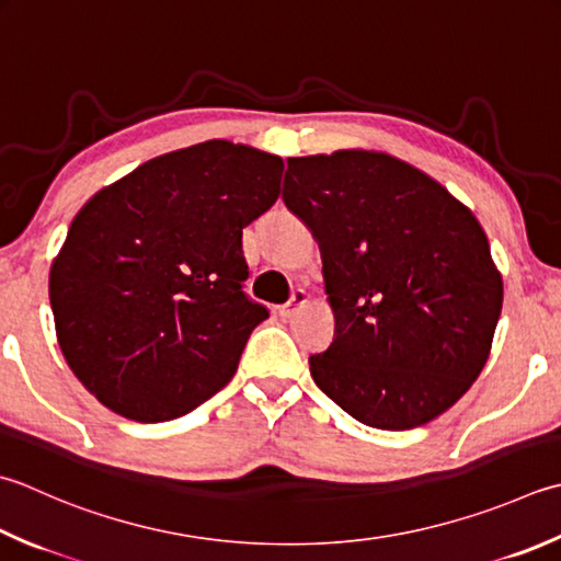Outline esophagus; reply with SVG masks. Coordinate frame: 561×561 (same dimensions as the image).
I'll use <instances>...</instances> for the list:
<instances>
[{
	"label": "esophagus",
	"instance_id": "obj_1",
	"mask_svg": "<svg viewBox=\"0 0 561 561\" xmlns=\"http://www.w3.org/2000/svg\"><path fill=\"white\" fill-rule=\"evenodd\" d=\"M306 304V291L304 289H294L291 291V299L287 304L279 306V316L282 318H291L296 311L301 309V306Z\"/></svg>",
	"mask_w": 561,
	"mask_h": 561
}]
</instances>
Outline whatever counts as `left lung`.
I'll use <instances>...</instances> for the list:
<instances>
[{"label": "left lung", "mask_w": 561, "mask_h": 561, "mask_svg": "<svg viewBox=\"0 0 561 561\" xmlns=\"http://www.w3.org/2000/svg\"><path fill=\"white\" fill-rule=\"evenodd\" d=\"M282 199L323 255L335 337L311 377L355 421L411 431L484 369L503 284L474 214L383 152L289 158Z\"/></svg>", "instance_id": "obj_1"}]
</instances>
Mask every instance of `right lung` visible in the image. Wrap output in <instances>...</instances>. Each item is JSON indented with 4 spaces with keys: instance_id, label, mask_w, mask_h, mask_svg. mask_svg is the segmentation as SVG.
<instances>
[{
    "instance_id": "right-lung-1",
    "label": "right lung",
    "mask_w": 561,
    "mask_h": 561,
    "mask_svg": "<svg viewBox=\"0 0 561 561\" xmlns=\"http://www.w3.org/2000/svg\"><path fill=\"white\" fill-rule=\"evenodd\" d=\"M284 162L206 140L140 164L75 216L50 270L65 359L106 409L180 419L236 375L270 309L245 294L243 228L277 202Z\"/></svg>"
}]
</instances>
